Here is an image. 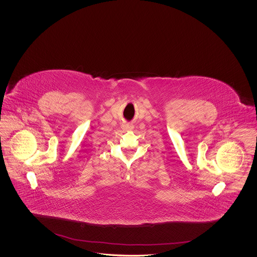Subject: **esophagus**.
Masks as SVG:
<instances>
[{
    "instance_id": "obj_1",
    "label": "esophagus",
    "mask_w": 257,
    "mask_h": 257,
    "mask_svg": "<svg viewBox=\"0 0 257 257\" xmlns=\"http://www.w3.org/2000/svg\"><path fill=\"white\" fill-rule=\"evenodd\" d=\"M134 128V126L132 124H125L124 125V129L125 130H132Z\"/></svg>"
}]
</instances>
